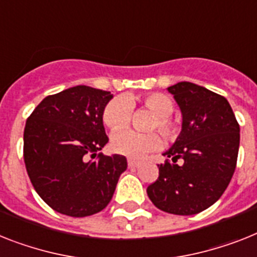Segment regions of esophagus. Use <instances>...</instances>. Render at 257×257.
Segmentation results:
<instances>
[{"label": "esophagus", "mask_w": 257, "mask_h": 257, "mask_svg": "<svg viewBox=\"0 0 257 257\" xmlns=\"http://www.w3.org/2000/svg\"><path fill=\"white\" fill-rule=\"evenodd\" d=\"M128 167L130 168H137V167H139V162H137V160H134V159H128Z\"/></svg>", "instance_id": "obj_1"}]
</instances>
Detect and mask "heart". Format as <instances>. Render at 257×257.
Returning <instances> with one entry per match:
<instances>
[{"label":"heart","mask_w":257,"mask_h":257,"mask_svg":"<svg viewBox=\"0 0 257 257\" xmlns=\"http://www.w3.org/2000/svg\"><path fill=\"white\" fill-rule=\"evenodd\" d=\"M141 102L156 115L152 128L158 127L167 139H173L177 135V124L171 119L173 111V102L168 95L162 93H150L143 95ZM135 99L131 97H115L106 105L102 119L106 126L116 130L128 124L133 114ZM162 146V138L156 133L141 134L128 128H120L111 137V148L116 154L124 155L127 158L139 159L147 152L158 150Z\"/></svg>","instance_id":"heart-1"}]
</instances>
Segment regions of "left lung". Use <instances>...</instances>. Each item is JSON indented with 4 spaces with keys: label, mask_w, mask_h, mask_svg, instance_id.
Masks as SVG:
<instances>
[{
    "label": "left lung",
    "mask_w": 257,
    "mask_h": 257,
    "mask_svg": "<svg viewBox=\"0 0 257 257\" xmlns=\"http://www.w3.org/2000/svg\"><path fill=\"white\" fill-rule=\"evenodd\" d=\"M181 111V131L158 165L159 179L147 188L155 206L176 215H193L217 202L236 167L240 128L224 97L193 82L167 89ZM179 158L181 166L175 164Z\"/></svg>",
    "instance_id": "obj_1"
}]
</instances>
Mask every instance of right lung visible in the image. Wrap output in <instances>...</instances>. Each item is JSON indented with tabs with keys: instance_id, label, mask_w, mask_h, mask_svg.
Instances as JSON below:
<instances>
[{
	"instance_id": "right-lung-1",
	"label": "right lung",
	"mask_w": 257,
	"mask_h": 257,
	"mask_svg": "<svg viewBox=\"0 0 257 257\" xmlns=\"http://www.w3.org/2000/svg\"><path fill=\"white\" fill-rule=\"evenodd\" d=\"M113 94L77 85L48 95L29 116L23 158L34 189L55 211L88 217L107 206L127 160L103 156L102 114Z\"/></svg>"
}]
</instances>
